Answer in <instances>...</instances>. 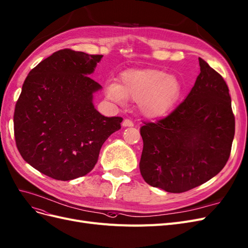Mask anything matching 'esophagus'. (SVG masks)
I'll list each match as a JSON object with an SVG mask.
<instances>
[{
  "label": "esophagus",
  "mask_w": 248,
  "mask_h": 248,
  "mask_svg": "<svg viewBox=\"0 0 248 248\" xmlns=\"http://www.w3.org/2000/svg\"><path fill=\"white\" fill-rule=\"evenodd\" d=\"M122 126L123 127H132L133 126V122L131 120H129V119H125V120L123 121V123H122Z\"/></svg>",
  "instance_id": "34e87169"
}]
</instances>
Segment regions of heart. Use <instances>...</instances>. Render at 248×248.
Instances as JSON below:
<instances>
[{
	"label": "heart",
	"mask_w": 248,
	"mask_h": 248,
	"mask_svg": "<svg viewBox=\"0 0 248 248\" xmlns=\"http://www.w3.org/2000/svg\"><path fill=\"white\" fill-rule=\"evenodd\" d=\"M182 91L183 85L176 76L151 69L127 71L122 74L120 84L108 83L106 86L108 98L118 102H138L140 113L151 119L167 115Z\"/></svg>",
	"instance_id": "obj_1"
}]
</instances>
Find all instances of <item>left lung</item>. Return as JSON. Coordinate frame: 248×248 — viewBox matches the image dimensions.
Masks as SVG:
<instances>
[{"label":"left lung","mask_w":248,"mask_h":248,"mask_svg":"<svg viewBox=\"0 0 248 248\" xmlns=\"http://www.w3.org/2000/svg\"><path fill=\"white\" fill-rule=\"evenodd\" d=\"M200 74L186 99L156 123L140 128V173L150 186L183 193L216 176L227 163L235 134L225 80L199 57Z\"/></svg>","instance_id":"left-lung-1"}]
</instances>
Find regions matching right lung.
I'll list each match as a JSON object with an SVG mask.
<instances>
[{
  "label": "right lung",
  "mask_w": 248,
  "mask_h": 248,
  "mask_svg": "<svg viewBox=\"0 0 248 248\" xmlns=\"http://www.w3.org/2000/svg\"><path fill=\"white\" fill-rule=\"evenodd\" d=\"M102 55L62 49L29 73L13 117L17 149L25 162L57 181L89 173L121 117H105L93 105L101 89L90 78Z\"/></svg>",
  "instance_id": "1"
}]
</instances>
